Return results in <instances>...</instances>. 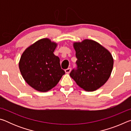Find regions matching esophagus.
<instances>
[{
	"instance_id": "34e87169",
	"label": "esophagus",
	"mask_w": 131,
	"mask_h": 131,
	"mask_svg": "<svg viewBox=\"0 0 131 131\" xmlns=\"http://www.w3.org/2000/svg\"><path fill=\"white\" fill-rule=\"evenodd\" d=\"M66 73H69L71 71V68H68V69H66L65 70Z\"/></svg>"
}]
</instances>
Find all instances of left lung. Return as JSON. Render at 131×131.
<instances>
[{
	"label": "left lung",
	"instance_id": "left-lung-1",
	"mask_svg": "<svg viewBox=\"0 0 131 131\" xmlns=\"http://www.w3.org/2000/svg\"><path fill=\"white\" fill-rule=\"evenodd\" d=\"M77 68L70 76L80 87L94 91L102 87L109 78L113 67L110 52L100 44L86 39L74 43Z\"/></svg>",
	"mask_w": 131,
	"mask_h": 131
}]
</instances>
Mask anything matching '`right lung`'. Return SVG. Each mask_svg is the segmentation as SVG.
<instances>
[{
  "instance_id": "add662e5",
  "label": "right lung",
  "mask_w": 131,
  "mask_h": 131,
  "mask_svg": "<svg viewBox=\"0 0 131 131\" xmlns=\"http://www.w3.org/2000/svg\"><path fill=\"white\" fill-rule=\"evenodd\" d=\"M57 44L48 39L39 40L26 48L19 62L24 79L38 91L47 92L60 80L65 72L54 51Z\"/></svg>"
}]
</instances>
